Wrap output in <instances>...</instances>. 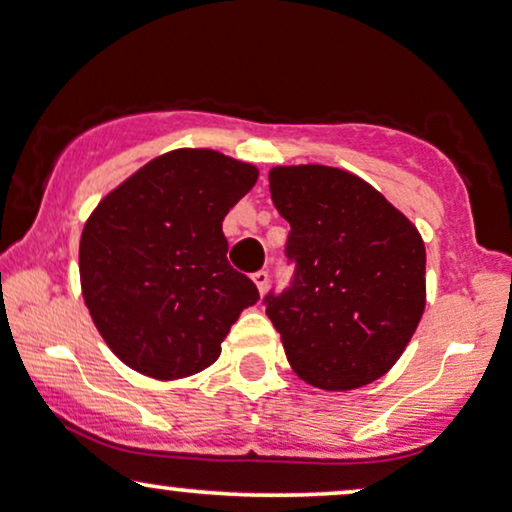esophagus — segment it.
Returning <instances> with one entry per match:
<instances>
[{
  "instance_id": "obj_1",
  "label": "esophagus",
  "mask_w": 512,
  "mask_h": 512,
  "mask_svg": "<svg viewBox=\"0 0 512 512\" xmlns=\"http://www.w3.org/2000/svg\"><path fill=\"white\" fill-rule=\"evenodd\" d=\"M251 280H254V285L258 287V294H266V289H268V282H270V275L266 273V270H258V273H254L251 275Z\"/></svg>"
}]
</instances>
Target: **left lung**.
<instances>
[{
  "label": "left lung",
  "mask_w": 512,
  "mask_h": 512,
  "mask_svg": "<svg viewBox=\"0 0 512 512\" xmlns=\"http://www.w3.org/2000/svg\"><path fill=\"white\" fill-rule=\"evenodd\" d=\"M270 197L287 220L294 280L266 315L301 380L349 391L401 358L425 311V242L375 187L330 166H277Z\"/></svg>",
  "instance_id": "left-lung-1"
}]
</instances>
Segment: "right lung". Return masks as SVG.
Masks as SVG:
<instances>
[{
  "label": "right lung",
  "mask_w": 512,
  "mask_h": 512,
  "mask_svg": "<svg viewBox=\"0 0 512 512\" xmlns=\"http://www.w3.org/2000/svg\"><path fill=\"white\" fill-rule=\"evenodd\" d=\"M258 168L213 149L156 156L99 201L80 237V287L109 349L154 380L218 361L249 277L227 263L223 220Z\"/></svg>",
  "instance_id": "right-lung-1"
}]
</instances>
